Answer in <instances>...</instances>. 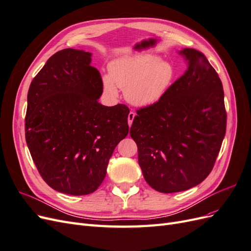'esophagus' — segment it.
Here are the masks:
<instances>
[{"label":"esophagus","mask_w":251,"mask_h":251,"mask_svg":"<svg viewBox=\"0 0 251 251\" xmlns=\"http://www.w3.org/2000/svg\"><path fill=\"white\" fill-rule=\"evenodd\" d=\"M135 116H136L135 112L131 111L130 113H128V115H127V123H128V126H132V124H133V121H134Z\"/></svg>","instance_id":"obj_1"}]
</instances>
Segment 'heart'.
Masks as SVG:
<instances>
[{
    "instance_id": "1",
    "label": "heart",
    "mask_w": 251,
    "mask_h": 251,
    "mask_svg": "<svg viewBox=\"0 0 251 251\" xmlns=\"http://www.w3.org/2000/svg\"><path fill=\"white\" fill-rule=\"evenodd\" d=\"M109 71L110 75L102 77L105 92L116 97L117 87L123 89L126 100L137 107H149L160 100L175 77L172 64L154 54L117 58L110 64Z\"/></svg>"
}]
</instances>
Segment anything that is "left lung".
I'll return each mask as SVG.
<instances>
[{
    "instance_id": "8db88e82",
    "label": "left lung",
    "mask_w": 251,
    "mask_h": 251,
    "mask_svg": "<svg viewBox=\"0 0 251 251\" xmlns=\"http://www.w3.org/2000/svg\"><path fill=\"white\" fill-rule=\"evenodd\" d=\"M184 74L156 103L137 110L130 130L148 184L165 194L183 192L214 168L226 132L224 91L202 52L179 51Z\"/></svg>"
}]
</instances>
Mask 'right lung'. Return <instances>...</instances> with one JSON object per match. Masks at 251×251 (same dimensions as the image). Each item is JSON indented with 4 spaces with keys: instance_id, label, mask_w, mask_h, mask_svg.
Segmentation results:
<instances>
[{
    "instance_id": "obj_1",
    "label": "right lung",
    "mask_w": 251,
    "mask_h": 251,
    "mask_svg": "<svg viewBox=\"0 0 251 251\" xmlns=\"http://www.w3.org/2000/svg\"><path fill=\"white\" fill-rule=\"evenodd\" d=\"M91 56L71 48L56 52L27 96L25 136L33 162L50 187L72 196L96 191L128 133L126 105L98 102L103 85Z\"/></svg>"
}]
</instances>
